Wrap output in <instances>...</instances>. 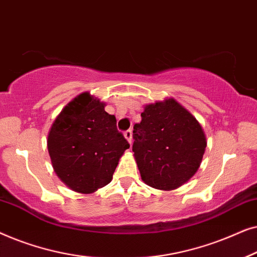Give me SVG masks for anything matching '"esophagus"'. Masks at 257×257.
Masks as SVG:
<instances>
[{
	"label": "esophagus",
	"instance_id": "34e87169",
	"mask_svg": "<svg viewBox=\"0 0 257 257\" xmlns=\"http://www.w3.org/2000/svg\"><path fill=\"white\" fill-rule=\"evenodd\" d=\"M124 137L127 139L130 144H132V130H127V131L124 132Z\"/></svg>",
	"mask_w": 257,
	"mask_h": 257
}]
</instances>
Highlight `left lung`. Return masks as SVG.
Instances as JSON below:
<instances>
[{"instance_id":"obj_1","label":"left lung","mask_w":257,"mask_h":257,"mask_svg":"<svg viewBox=\"0 0 257 257\" xmlns=\"http://www.w3.org/2000/svg\"><path fill=\"white\" fill-rule=\"evenodd\" d=\"M132 151L143 181L161 191L180 187L196 173L205 153V132L173 98L145 105L133 126Z\"/></svg>"}]
</instances>
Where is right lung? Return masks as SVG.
<instances>
[{
  "instance_id": "right-lung-1",
  "label": "right lung",
  "mask_w": 257,
  "mask_h": 257,
  "mask_svg": "<svg viewBox=\"0 0 257 257\" xmlns=\"http://www.w3.org/2000/svg\"><path fill=\"white\" fill-rule=\"evenodd\" d=\"M105 103L89 92L70 101L48 135V151L57 177L72 191L90 194L110 184L130 147Z\"/></svg>"
}]
</instances>
